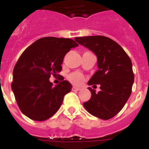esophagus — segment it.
<instances>
[{
    "label": "esophagus",
    "mask_w": 149,
    "mask_h": 149,
    "mask_svg": "<svg viewBox=\"0 0 149 149\" xmlns=\"http://www.w3.org/2000/svg\"><path fill=\"white\" fill-rule=\"evenodd\" d=\"M72 90H73V91H79V90H81V88L75 87V86H73V87H72Z\"/></svg>",
    "instance_id": "1"
}]
</instances>
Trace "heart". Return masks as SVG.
<instances>
[{"label":"heart","instance_id":"obj_1","mask_svg":"<svg viewBox=\"0 0 149 149\" xmlns=\"http://www.w3.org/2000/svg\"><path fill=\"white\" fill-rule=\"evenodd\" d=\"M68 80L75 84H80L84 81V77L80 72H74L68 76Z\"/></svg>","mask_w":149,"mask_h":149}]
</instances>
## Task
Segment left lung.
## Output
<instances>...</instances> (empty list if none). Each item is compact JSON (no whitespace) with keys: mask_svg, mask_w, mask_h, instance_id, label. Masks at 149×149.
I'll return each mask as SVG.
<instances>
[{"mask_svg":"<svg viewBox=\"0 0 149 149\" xmlns=\"http://www.w3.org/2000/svg\"><path fill=\"white\" fill-rule=\"evenodd\" d=\"M75 40L93 52L97 57V70L88 84H100V90L88 88L91 98L83 104L90 114L109 120L125 106L134 82L132 65L121 46L104 36L76 37Z\"/></svg>","mask_w":149,"mask_h":149,"instance_id":"obj_1","label":"left lung"}]
</instances>
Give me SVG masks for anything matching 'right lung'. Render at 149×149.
Returning a JSON list of instances; mask_svg holds the SVG:
<instances>
[{"label": "right lung", "mask_w": 149, "mask_h": 149, "mask_svg": "<svg viewBox=\"0 0 149 149\" xmlns=\"http://www.w3.org/2000/svg\"><path fill=\"white\" fill-rule=\"evenodd\" d=\"M78 44L73 40L43 37L29 46L15 65L12 90L22 113L37 121H43L57 112L72 84L61 76L53 86L49 78L61 71L66 53Z\"/></svg>", "instance_id": "right-lung-1"}]
</instances>
